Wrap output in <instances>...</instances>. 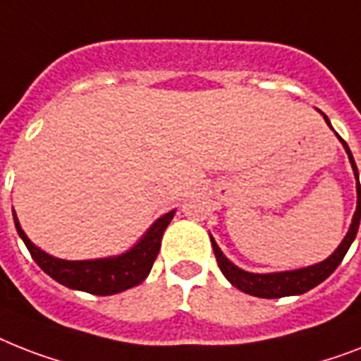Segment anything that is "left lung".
<instances>
[{
  "label": "left lung",
  "instance_id": "8db88e82",
  "mask_svg": "<svg viewBox=\"0 0 361 361\" xmlns=\"http://www.w3.org/2000/svg\"><path fill=\"white\" fill-rule=\"evenodd\" d=\"M321 113V111H319ZM323 114V113H321ZM326 124L332 128L330 120H328L326 114H323ZM338 139L341 140L343 148L347 152L348 161L353 165L354 178H356V192H358V202H356V211H354L353 224L348 228L347 235L341 241L336 252L332 256L326 257L324 262L315 263L312 267H304V269H297V271H283V272H269V274H256V272H248L239 269L237 265L228 259L224 254L221 252L219 245L215 243V239L211 237V245H213V252H215L216 263L221 267L222 274L228 278V282L231 283L237 289H241L243 293H248L252 297L259 298H280V297H291V295H302V293L310 291L315 286H319L321 282H324L330 274H332L336 269L339 267V263L343 262V257L347 254V250L350 248L353 241L356 239V233H358L360 221H361V187L358 180V169H356V163H354V157L348 150L347 142L338 135Z\"/></svg>",
  "mask_w": 361,
  "mask_h": 361
}]
</instances>
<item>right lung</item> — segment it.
Instances as JSON below:
<instances>
[{"label": "right lung", "mask_w": 361, "mask_h": 361, "mask_svg": "<svg viewBox=\"0 0 361 361\" xmlns=\"http://www.w3.org/2000/svg\"><path fill=\"white\" fill-rule=\"evenodd\" d=\"M174 213L176 211L172 209L161 219H157L150 226V230L140 237V241L124 254L102 257V259H85V262L59 259V257L49 256L38 247H35L20 226L16 213H14V226L37 265L54 278L55 282L63 283L70 289L107 297V295H116L130 287L139 286L148 276L155 257L159 254L163 233H165L166 226L171 224Z\"/></svg>", "instance_id": "1"}]
</instances>
